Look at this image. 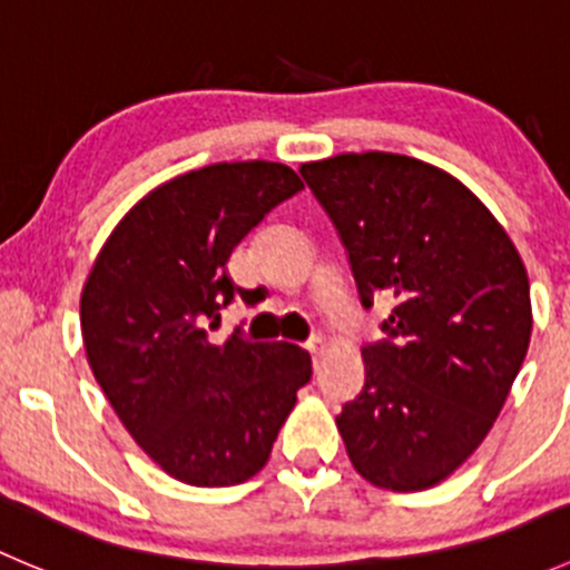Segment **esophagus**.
Instances as JSON below:
<instances>
[{
	"mask_svg": "<svg viewBox=\"0 0 570 570\" xmlns=\"http://www.w3.org/2000/svg\"><path fill=\"white\" fill-rule=\"evenodd\" d=\"M303 347H306L308 353H312V358H317V355L322 353V336H312L306 344H303Z\"/></svg>",
	"mask_w": 570,
	"mask_h": 570,
	"instance_id": "obj_1",
	"label": "esophagus"
}]
</instances>
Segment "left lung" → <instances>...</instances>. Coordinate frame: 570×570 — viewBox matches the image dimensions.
<instances>
[{"label":"left lung","instance_id":"1","mask_svg":"<svg viewBox=\"0 0 570 570\" xmlns=\"http://www.w3.org/2000/svg\"><path fill=\"white\" fill-rule=\"evenodd\" d=\"M361 306L386 297V338L366 342L364 389L336 416L355 471L389 491L446 480L493 428L532 333L519 250L444 170L366 151L308 163Z\"/></svg>","mask_w":570,"mask_h":570}]
</instances>
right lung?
<instances>
[{"label":"right lung","instance_id":"add662e5","mask_svg":"<svg viewBox=\"0 0 570 570\" xmlns=\"http://www.w3.org/2000/svg\"><path fill=\"white\" fill-rule=\"evenodd\" d=\"M303 181L281 163H217L170 178L115 226L82 289L85 353L131 439L176 480H250L312 381L289 342H215L220 308L250 292L228 258Z\"/></svg>","mask_w":570,"mask_h":570}]
</instances>
